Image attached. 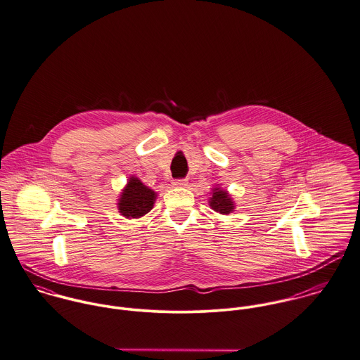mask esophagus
<instances>
[{
  "label": "esophagus",
  "mask_w": 360,
  "mask_h": 360,
  "mask_svg": "<svg viewBox=\"0 0 360 360\" xmlns=\"http://www.w3.org/2000/svg\"><path fill=\"white\" fill-rule=\"evenodd\" d=\"M172 185H174L175 188H185V186H188V181H186V179H175V181L172 182Z\"/></svg>",
  "instance_id": "esophagus-1"
}]
</instances>
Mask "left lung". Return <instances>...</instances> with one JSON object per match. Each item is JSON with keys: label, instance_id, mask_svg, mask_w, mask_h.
<instances>
[{"label": "left lung", "instance_id": "left-lung-1", "mask_svg": "<svg viewBox=\"0 0 360 360\" xmlns=\"http://www.w3.org/2000/svg\"><path fill=\"white\" fill-rule=\"evenodd\" d=\"M210 207L219 214H231L235 210V202L226 191L214 188L212 196L210 198Z\"/></svg>", "mask_w": 360, "mask_h": 360}]
</instances>
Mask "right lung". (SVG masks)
I'll use <instances>...</instances> for the list:
<instances>
[{
  "label": "right lung",
  "mask_w": 360,
  "mask_h": 360,
  "mask_svg": "<svg viewBox=\"0 0 360 360\" xmlns=\"http://www.w3.org/2000/svg\"><path fill=\"white\" fill-rule=\"evenodd\" d=\"M156 192L145 186L141 179L131 176L127 186L121 192L119 199V211L125 218H141L148 214L155 204Z\"/></svg>",
  "instance_id": "1"
}]
</instances>
